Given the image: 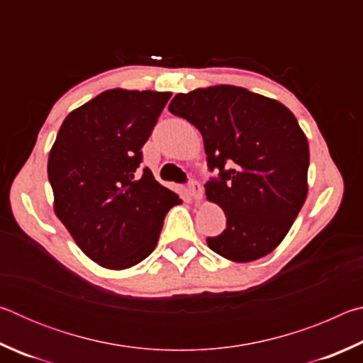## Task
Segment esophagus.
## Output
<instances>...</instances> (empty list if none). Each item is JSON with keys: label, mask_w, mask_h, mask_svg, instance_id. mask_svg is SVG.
Returning <instances> with one entry per match:
<instances>
[{"label": "esophagus", "mask_w": 363, "mask_h": 363, "mask_svg": "<svg viewBox=\"0 0 363 363\" xmlns=\"http://www.w3.org/2000/svg\"><path fill=\"white\" fill-rule=\"evenodd\" d=\"M189 190H190V194H192V196H194V200H195V201H200L201 199H203V189H201L200 182H196V181H190V184H189Z\"/></svg>", "instance_id": "34e87169"}]
</instances>
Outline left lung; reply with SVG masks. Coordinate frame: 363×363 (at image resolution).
I'll return each instance as SVG.
<instances>
[{
  "mask_svg": "<svg viewBox=\"0 0 363 363\" xmlns=\"http://www.w3.org/2000/svg\"><path fill=\"white\" fill-rule=\"evenodd\" d=\"M169 112L203 136L210 171L206 199L225 214V229L206 243L233 262L279 247L307 196L309 144L284 104L245 88L218 84L176 94Z\"/></svg>",
  "mask_w": 363,
  "mask_h": 363,
  "instance_id": "8db88e82",
  "label": "left lung"
}]
</instances>
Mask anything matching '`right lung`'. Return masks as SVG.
I'll return each mask as SVG.
<instances>
[{
  "label": "right lung",
  "mask_w": 363,
  "mask_h": 363,
  "mask_svg": "<svg viewBox=\"0 0 363 363\" xmlns=\"http://www.w3.org/2000/svg\"><path fill=\"white\" fill-rule=\"evenodd\" d=\"M171 93L108 89L67 115L48 160L54 211L83 253L106 269L144 261L157 247L173 190L139 167Z\"/></svg>",
  "instance_id": "right-lung-1"
}]
</instances>
